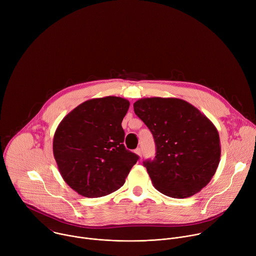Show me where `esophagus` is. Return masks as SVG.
Masks as SVG:
<instances>
[{
    "label": "esophagus",
    "mask_w": 256,
    "mask_h": 256,
    "mask_svg": "<svg viewBox=\"0 0 256 256\" xmlns=\"http://www.w3.org/2000/svg\"><path fill=\"white\" fill-rule=\"evenodd\" d=\"M134 153H136V155H138V156L142 157V148H136V149L134 150Z\"/></svg>",
    "instance_id": "1"
}]
</instances>
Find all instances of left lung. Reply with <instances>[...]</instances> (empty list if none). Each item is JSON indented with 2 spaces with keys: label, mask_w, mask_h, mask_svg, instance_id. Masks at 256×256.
<instances>
[{
  "label": "left lung",
  "mask_w": 256,
  "mask_h": 256,
  "mask_svg": "<svg viewBox=\"0 0 256 256\" xmlns=\"http://www.w3.org/2000/svg\"><path fill=\"white\" fill-rule=\"evenodd\" d=\"M134 110L156 144L155 158L142 162L155 188L174 198L202 190L216 173L221 156L220 136L210 120L177 98L140 99Z\"/></svg>",
  "instance_id": "8db88e82"
}]
</instances>
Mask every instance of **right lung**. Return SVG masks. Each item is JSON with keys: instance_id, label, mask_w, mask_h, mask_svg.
I'll return each instance as SVG.
<instances>
[{"instance_id": "add662e5", "label": "right lung", "mask_w": 256, "mask_h": 256, "mask_svg": "<svg viewBox=\"0 0 256 256\" xmlns=\"http://www.w3.org/2000/svg\"><path fill=\"white\" fill-rule=\"evenodd\" d=\"M130 107L114 96L91 99L58 126L54 155L68 186L86 198L112 194L126 182L138 156L126 149L122 122Z\"/></svg>"}]
</instances>
